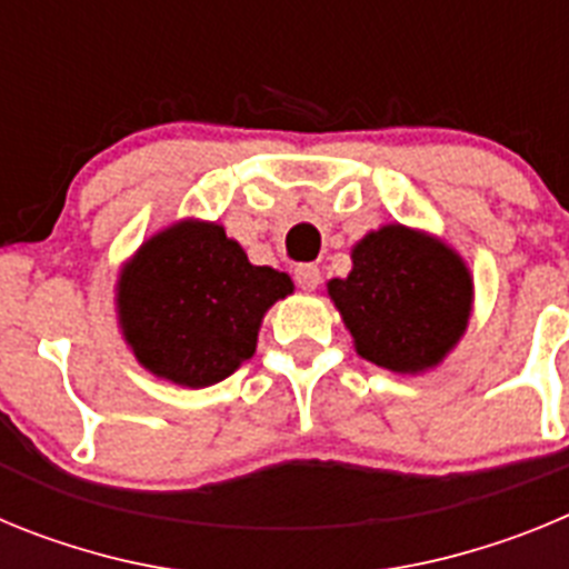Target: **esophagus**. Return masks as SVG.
Segmentation results:
<instances>
[{
    "instance_id": "1",
    "label": "esophagus",
    "mask_w": 569,
    "mask_h": 569,
    "mask_svg": "<svg viewBox=\"0 0 569 569\" xmlns=\"http://www.w3.org/2000/svg\"><path fill=\"white\" fill-rule=\"evenodd\" d=\"M293 273H296V284H299L301 290H316V288H319L321 270L316 268V264H299V268H296Z\"/></svg>"
}]
</instances>
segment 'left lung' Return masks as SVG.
Segmentation results:
<instances>
[{
    "instance_id": "obj_1",
    "label": "left lung",
    "mask_w": 569,
    "mask_h": 569,
    "mask_svg": "<svg viewBox=\"0 0 569 569\" xmlns=\"http://www.w3.org/2000/svg\"><path fill=\"white\" fill-rule=\"evenodd\" d=\"M353 270L328 281L356 353L393 373H425L465 336L472 276L445 241L385 224L356 241Z\"/></svg>"
}]
</instances>
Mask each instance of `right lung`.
Segmentation results:
<instances>
[{
	"label": "right lung",
	"mask_w": 569,
	"mask_h": 569,
	"mask_svg": "<svg viewBox=\"0 0 569 569\" xmlns=\"http://www.w3.org/2000/svg\"><path fill=\"white\" fill-rule=\"evenodd\" d=\"M293 293L222 224L184 219L150 236L116 281L122 336L144 370L182 387L228 379L256 353L261 319Z\"/></svg>",
	"instance_id": "obj_1"
}]
</instances>
